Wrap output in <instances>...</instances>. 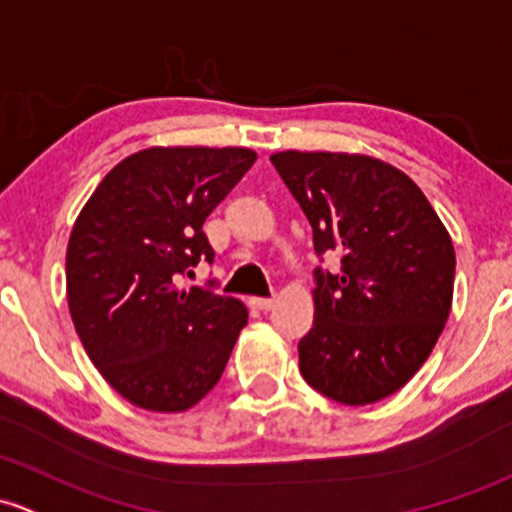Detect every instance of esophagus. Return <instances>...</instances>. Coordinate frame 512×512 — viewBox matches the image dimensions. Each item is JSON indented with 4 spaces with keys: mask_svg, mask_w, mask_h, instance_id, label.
Segmentation results:
<instances>
[{
    "mask_svg": "<svg viewBox=\"0 0 512 512\" xmlns=\"http://www.w3.org/2000/svg\"><path fill=\"white\" fill-rule=\"evenodd\" d=\"M250 304L255 306V309H260V311H272L274 309V299H252Z\"/></svg>",
    "mask_w": 512,
    "mask_h": 512,
    "instance_id": "1",
    "label": "esophagus"
}]
</instances>
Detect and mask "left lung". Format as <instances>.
Wrapping results in <instances>:
<instances>
[{
    "instance_id": "8db88e82",
    "label": "left lung",
    "mask_w": 512,
    "mask_h": 512,
    "mask_svg": "<svg viewBox=\"0 0 512 512\" xmlns=\"http://www.w3.org/2000/svg\"><path fill=\"white\" fill-rule=\"evenodd\" d=\"M314 230L319 255L314 324L299 341V370L341 405H370L412 380L437 346L454 299L449 230L405 171L368 154H272Z\"/></svg>"
}]
</instances>
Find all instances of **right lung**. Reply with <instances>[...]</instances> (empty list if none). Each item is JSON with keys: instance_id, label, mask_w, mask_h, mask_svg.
<instances>
[{"instance_id": "obj_1", "label": "right lung", "mask_w": 512, "mask_h": 512, "mask_svg": "<svg viewBox=\"0 0 512 512\" xmlns=\"http://www.w3.org/2000/svg\"><path fill=\"white\" fill-rule=\"evenodd\" d=\"M257 154L149 147L107 171L75 218L66 294L85 353L127 402L186 412L213 390L247 324L245 304L176 287L213 262L203 223Z\"/></svg>"}]
</instances>
